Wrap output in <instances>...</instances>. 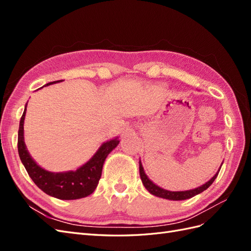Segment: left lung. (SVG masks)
I'll return each instance as SVG.
<instances>
[{
    "instance_id": "1",
    "label": "left lung",
    "mask_w": 251,
    "mask_h": 251,
    "mask_svg": "<svg viewBox=\"0 0 251 251\" xmlns=\"http://www.w3.org/2000/svg\"><path fill=\"white\" fill-rule=\"evenodd\" d=\"M220 170H221V168H220ZM220 170L218 171V173L215 175L214 177H212L209 181H207L206 183L203 184L200 187H197L195 189H191V191H184V192H170V191H166V189H163L161 187L157 186L156 184H154L153 182H151L148 178L146 173H144V171H143L141 162H139V174H140V178H141V181H142L144 187H146L151 195L160 197V198L169 199V200H176V201L186 200V199H189V198H193L194 196L204 192L205 189H207L212 184V182H214L215 179L217 178Z\"/></svg>"
}]
</instances>
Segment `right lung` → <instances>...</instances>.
<instances>
[{
	"instance_id": "1",
	"label": "right lung",
	"mask_w": 251,
	"mask_h": 251,
	"mask_svg": "<svg viewBox=\"0 0 251 251\" xmlns=\"http://www.w3.org/2000/svg\"><path fill=\"white\" fill-rule=\"evenodd\" d=\"M59 80L47 83L58 82ZM62 81V80H60ZM27 107V104H26ZM26 107L21 117L19 135H18V151L22 163L35 183L44 193L60 200H74L85 198L92 194L101 177L102 165L105 158L115 149L119 140L117 138L104 142L97 151L92 159L80 166L75 172L67 173H50L40 168L33 159L30 157L24 142V119L26 114Z\"/></svg>"
}]
</instances>
